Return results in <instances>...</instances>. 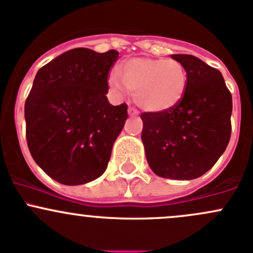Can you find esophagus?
Here are the masks:
<instances>
[{"instance_id": "obj_1", "label": "esophagus", "mask_w": 253, "mask_h": 253, "mask_svg": "<svg viewBox=\"0 0 253 253\" xmlns=\"http://www.w3.org/2000/svg\"><path fill=\"white\" fill-rule=\"evenodd\" d=\"M138 114V111L136 110L134 108H128V115L129 116H136V115Z\"/></svg>"}]
</instances>
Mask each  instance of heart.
I'll use <instances>...</instances> for the list:
<instances>
[{"label":"heart","instance_id":"obj_1","mask_svg":"<svg viewBox=\"0 0 253 253\" xmlns=\"http://www.w3.org/2000/svg\"><path fill=\"white\" fill-rule=\"evenodd\" d=\"M112 72L109 83L119 95L133 91L134 103L144 111L163 112L177 105L187 86V73L172 58H131Z\"/></svg>","mask_w":253,"mask_h":253}]
</instances>
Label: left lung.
Listing matches in <instances>:
<instances>
[{
	"mask_svg": "<svg viewBox=\"0 0 253 253\" xmlns=\"http://www.w3.org/2000/svg\"><path fill=\"white\" fill-rule=\"evenodd\" d=\"M171 57L187 73L185 94L170 110L142 112V141L158 176L192 180L211 169L228 147L233 99L218 70L192 55Z\"/></svg>",
	"mask_w": 253,
	"mask_h": 253,
	"instance_id": "8db88e82",
	"label": "left lung"
}]
</instances>
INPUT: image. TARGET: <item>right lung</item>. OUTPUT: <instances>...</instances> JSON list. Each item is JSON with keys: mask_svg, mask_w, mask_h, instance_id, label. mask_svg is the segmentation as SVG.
Instances as JSON below:
<instances>
[{"mask_svg": "<svg viewBox=\"0 0 253 253\" xmlns=\"http://www.w3.org/2000/svg\"><path fill=\"white\" fill-rule=\"evenodd\" d=\"M116 50L78 47L38 71L25 100V134L33 159L63 185L104 174L127 117L126 103H109V73Z\"/></svg>", "mask_w": 253, "mask_h": 253, "instance_id": "right-lung-1", "label": "right lung"}]
</instances>
